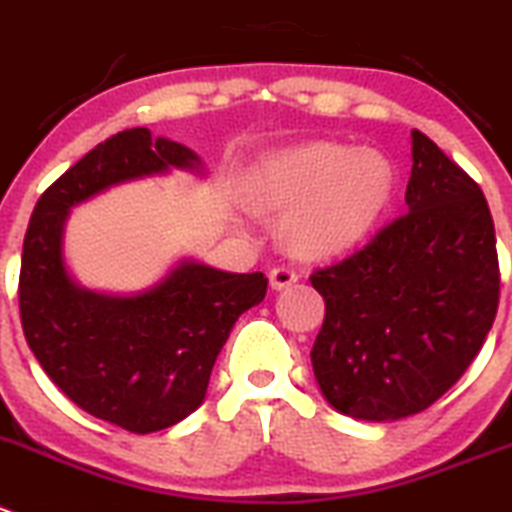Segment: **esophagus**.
I'll list each match as a JSON object with an SVG mask.
<instances>
[{
    "mask_svg": "<svg viewBox=\"0 0 512 512\" xmlns=\"http://www.w3.org/2000/svg\"><path fill=\"white\" fill-rule=\"evenodd\" d=\"M296 279H299V274H296L291 266H276V269H271L269 274V284L274 291L289 289L291 284H296Z\"/></svg>",
    "mask_w": 512,
    "mask_h": 512,
    "instance_id": "34e87169",
    "label": "esophagus"
}]
</instances>
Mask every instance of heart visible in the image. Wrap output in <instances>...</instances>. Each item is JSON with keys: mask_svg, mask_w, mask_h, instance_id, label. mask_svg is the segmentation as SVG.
<instances>
[{"mask_svg": "<svg viewBox=\"0 0 512 512\" xmlns=\"http://www.w3.org/2000/svg\"><path fill=\"white\" fill-rule=\"evenodd\" d=\"M392 186V163L379 150L314 140L269 155L253 173L251 196L266 211L286 213L291 251L324 259L367 236Z\"/></svg>", "mask_w": 512, "mask_h": 512, "instance_id": "obj_1", "label": "heart"}]
</instances>
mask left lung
Returning a JSON list of instances; mask_svg holds the SVG:
<instances>
[{
    "label": "left lung",
    "instance_id": "1",
    "mask_svg": "<svg viewBox=\"0 0 512 512\" xmlns=\"http://www.w3.org/2000/svg\"><path fill=\"white\" fill-rule=\"evenodd\" d=\"M407 213L362 251L311 274L326 316L311 349L316 384L354 420L427 410L478 357L500 294L483 191L412 130Z\"/></svg>",
    "mask_w": 512,
    "mask_h": 512
}]
</instances>
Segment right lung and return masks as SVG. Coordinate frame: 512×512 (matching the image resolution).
Segmentation results:
<instances>
[{
	"label": "right lung",
	"instance_id": "1",
	"mask_svg": "<svg viewBox=\"0 0 512 512\" xmlns=\"http://www.w3.org/2000/svg\"><path fill=\"white\" fill-rule=\"evenodd\" d=\"M170 170L206 173L191 148L148 128L107 138L42 193L22 246L19 311L29 349L77 407L135 435L178 425L203 405L233 324L269 286L261 271L228 274L196 259L178 261L138 294L77 284L65 261L72 208Z\"/></svg>",
	"mask_w": 512,
	"mask_h": 512
}]
</instances>
